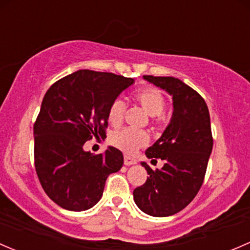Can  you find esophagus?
Here are the masks:
<instances>
[{"mask_svg": "<svg viewBox=\"0 0 250 250\" xmlns=\"http://www.w3.org/2000/svg\"><path fill=\"white\" fill-rule=\"evenodd\" d=\"M133 164H136V160L129 156H125V165H133Z\"/></svg>", "mask_w": 250, "mask_h": 250, "instance_id": "34e87169", "label": "esophagus"}]
</instances>
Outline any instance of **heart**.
<instances>
[{
	"instance_id": "b5f03b06",
	"label": "heart",
	"mask_w": 250,
	"mask_h": 250,
	"mask_svg": "<svg viewBox=\"0 0 250 250\" xmlns=\"http://www.w3.org/2000/svg\"><path fill=\"white\" fill-rule=\"evenodd\" d=\"M134 101L152 116L153 122H160L163 118L162 112L165 109V97L162 91L156 87L141 88L134 94ZM125 112V103L121 98L111 102L107 110V120L112 125L122 123ZM111 144L125 153H134L141 147L146 146L149 141V136L145 130L123 128L116 130L111 135Z\"/></svg>"
}]
</instances>
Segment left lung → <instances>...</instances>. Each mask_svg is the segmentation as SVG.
Listing matches in <instances>:
<instances>
[{
    "label": "left lung",
    "mask_w": 250,
    "mask_h": 250,
    "mask_svg": "<svg viewBox=\"0 0 250 250\" xmlns=\"http://www.w3.org/2000/svg\"><path fill=\"white\" fill-rule=\"evenodd\" d=\"M144 79L172 96L173 114L163 135L148 147L147 158L164 160L162 169L133 191L139 208L153 217H167L185 208L204 183L209 154L213 147L208 107L195 90L180 79L144 75Z\"/></svg>",
    "instance_id": "obj_1"
}]
</instances>
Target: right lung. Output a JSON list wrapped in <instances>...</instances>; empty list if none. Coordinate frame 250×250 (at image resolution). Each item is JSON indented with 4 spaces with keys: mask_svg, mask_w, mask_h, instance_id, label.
<instances>
[{
    "mask_svg": "<svg viewBox=\"0 0 250 250\" xmlns=\"http://www.w3.org/2000/svg\"><path fill=\"white\" fill-rule=\"evenodd\" d=\"M134 79L83 69L60 79L46 91L33 125L35 167L44 191L68 211H85L101 200L105 181L123 165L115 147L83 151L93 136H106L107 110Z\"/></svg>",
    "mask_w": 250,
    "mask_h": 250,
    "instance_id": "1",
    "label": "right lung"
}]
</instances>
